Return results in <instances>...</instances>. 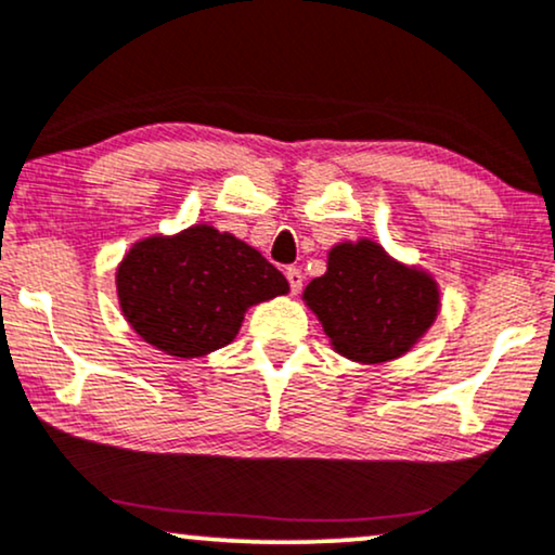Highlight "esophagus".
I'll list each match as a JSON object with an SVG mask.
<instances>
[{
    "label": "esophagus",
    "instance_id": "1",
    "mask_svg": "<svg viewBox=\"0 0 555 555\" xmlns=\"http://www.w3.org/2000/svg\"><path fill=\"white\" fill-rule=\"evenodd\" d=\"M286 282H289V289L297 295V292L302 289V282H305L302 271L295 269V266H292V269H286Z\"/></svg>",
    "mask_w": 555,
    "mask_h": 555
}]
</instances>
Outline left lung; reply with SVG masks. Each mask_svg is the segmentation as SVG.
Listing matches in <instances>:
<instances>
[{
    "label": "left lung",
    "instance_id": "obj_1",
    "mask_svg": "<svg viewBox=\"0 0 555 555\" xmlns=\"http://www.w3.org/2000/svg\"><path fill=\"white\" fill-rule=\"evenodd\" d=\"M302 297L333 349L362 364L398 359L439 312V289L429 273L398 263L372 240L336 245L328 271L312 279Z\"/></svg>",
    "mask_w": 555,
    "mask_h": 555
}]
</instances>
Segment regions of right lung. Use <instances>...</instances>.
Here are the masks:
<instances>
[{
	"label": "right lung",
	"instance_id": "obj_1",
	"mask_svg": "<svg viewBox=\"0 0 555 555\" xmlns=\"http://www.w3.org/2000/svg\"><path fill=\"white\" fill-rule=\"evenodd\" d=\"M116 286L131 328L180 359L222 349L250 305L289 292L284 273L256 248L209 224L137 243L118 266Z\"/></svg>",
	"mask_w": 555,
	"mask_h": 555
}]
</instances>
